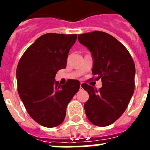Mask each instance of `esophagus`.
I'll return each instance as SVG.
<instances>
[{
  "label": "esophagus",
  "instance_id": "obj_1",
  "mask_svg": "<svg viewBox=\"0 0 150 150\" xmlns=\"http://www.w3.org/2000/svg\"><path fill=\"white\" fill-rule=\"evenodd\" d=\"M83 83H81V85H80V89H83Z\"/></svg>",
  "mask_w": 150,
  "mask_h": 150
}]
</instances>
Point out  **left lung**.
Segmentation results:
<instances>
[{
	"label": "left lung",
	"mask_w": 150,
	"mask_h": 150,
	"mask_svg": "<svg viewBox=\"0 0 150 150\" xmlns=\"http://www.w3.org/2000/svg\"><path fill=\"white\" fill-rule=\"evenodd\" d=\"M78 40L92 53V75L102 81L98 90L83 83L89 96L84 103L86 117L94 125L107 127L122 115L133 95L135 63L127 48L108 33L95 31L78 35Z\"/></svg>",
	"instance_id": "obj_1"
}]
</instances>
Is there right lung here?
<instances>
[{"mask_svg":"<svg viewBox=\"0 0 150 150\" xmlns=\"http://www.w3.org/2000/svg\"><path fill=\"white\" fill-rule=\"evenodd\" d=\"M76 39L77 35H43L18 62V94L31 117L43 127H57L64 121L67 105L79 90L77 80H68L62 86L54 81L57 72L67 67L68 53Z\"/></svg>","mask_w":150,"mask_h":150,"instance_id":"right-lung-1","label":"right lung"}]
</instances>
